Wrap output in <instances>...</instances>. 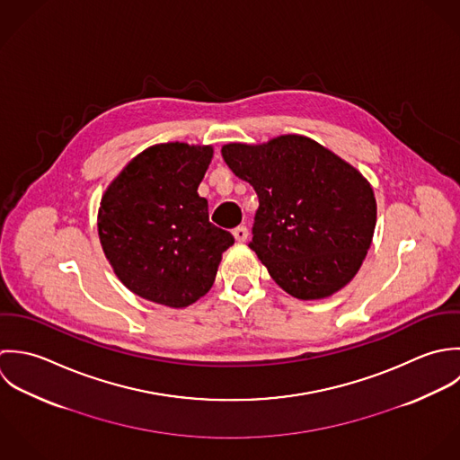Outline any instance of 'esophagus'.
<instances>
[{
	"mask_svg": "<svg viewBox=\"0 0 460 460\" xmlns=\"http://www.w3.org/2000/svg\"><path fill=\"white\" fill-rule=\"evenodd\" d=\"M233 234H234V240H236V242L243 243V242L247 240V236H249V231H247L245 226H238L236 229H233Z\"/></svg>",
	"mask_w": 460,
	"mask_h": 460,
	"instance_id": "34e87169",
	"label": "esophagus"
}]
</instances>
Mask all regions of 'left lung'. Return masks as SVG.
I'll return each instance as SVG.
<instances>
[{"label":"left lung","instance_id":"left-lung-1","mask_svg":"<svg viewBox=\"0 0 460 460\" xmlns=\"http://www.w3.org/2000/svg\"><path fill=\"white\" fill-rule=\"evenodd\" d=\"M222 156L260 197L249 247L286 293L320 300L354 279L376 224L373 188L356 167L302 135L231 142Z\"/></svg>","mask_w":460,"mask_h":460}]
</instances>
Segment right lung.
I'll return each instance as SVG.
<instances>
[{
    "instance_id": "right-lung-1",
    "label": "right lung",
    "mask_w": 460,
    "mask_h": 460,
    "mask_svg": "<svg viewBox=\"0 0 460 460\" xmlns=\"http://www.w3.org/2000/svg\"><path fill=\"white\" fill-rule=\"evenodd\" d=\"M211 146L156 144L108 184L97 211L102 252L135 295L181 309L209 291L234 238L213 226L197 193Z\"/></svg>"
}]
</instances>
